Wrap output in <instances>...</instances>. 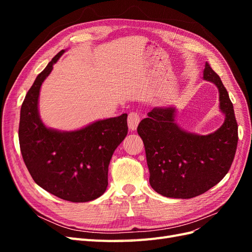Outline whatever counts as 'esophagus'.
I'll list each match as a JSON object with an SVG mask.
<instances>
[{
  "label": "esophagus",
  "instance_id": "34e87169",
  "mask_svg": "<svg viewBox=\"0 0 252 252\" xmlns=\"http://www.w3.org/2000/svg\"><path fill=\"white\" fill-rule=\"evenodd\" d=\"M140 123V114L138 112H130L128 114V127L131 131L135 130Z\"/></svg>",
  "mask_w": 252,
  "mask_h": 252
}]
</instances>
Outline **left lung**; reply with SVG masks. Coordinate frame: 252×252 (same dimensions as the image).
I'll list each match as a JSON object with an SVG mask.
<instances>
[{
	"label": "left lung",
	"instance_id": "obj_1",
	"mask_svg": "<svg viewBox=\"0 0 252 252\" xmlns=\"http://www.w3.org/2000/svg\"><path fill=\"white\" fill-rule=\"evenodd\" d=\"M203 78L219 89L225 121L217 131L199 135L183 130L174 122L173 107L154 108L138 126L146 152L150 186L167 197L191 199L206 192L225 177L233 162L239 139L233 105L208 63Z\"/></svg>",
	"mask_w": 252,
	"mask_h": 252
}]
</instances>
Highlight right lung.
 Segmentation results:
<instances>
[{
  "label": "right lung",
  "instance_id": "1",
  "mask_svg": "<svg viewBox=\"0 0 252 252\" xmlns=\"http://www.w3.org/2000/svg\"><path fill=\"white\" fill-rule=\"evenodd\" d=\"M65 50L37 75L21 107L19 141L33 181L60 199L73 203L101 196L108 185V166L128 132L127 113L96 121L74 131L47 128L39 116L40 88Z\"/></svg>",
  "mask_w": 252,
  "mask_h": 252
}]
</instances>
